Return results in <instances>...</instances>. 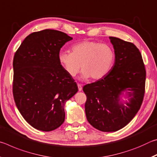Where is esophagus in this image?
Instances as JSON below:
<instances>
[{"label": "esophagus", "instance_id": "1", "mask_svg": "<svg viewBox=\"0 0 157 157\" xmlns=\"http://www.w3.org/2000/svg\"><path fill=\"white\" fill-rule=\"evenodd\" d=\"M78 90H79V91H82V85L80 84H78Z\"/></svg>", "mask_w": 157, "mask_h": 157}]
</instances>
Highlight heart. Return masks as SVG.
<instances>
[{
	"mask_svg": "<svg viewBox=\"0 0 157 157\" xmlns=\"http://www.w3.org/2000/svg\"><path fill=\"white\" fill-rule=\"evenodd\" d=\"M115 59L112 47L95 41L78 42L71 47V52L58 53V62L68 75L75 77L81 65L82 78L94 80L105 78L112 69Z\"/></svg>",
	"mask_w": 157,
	"mask_h": 157,
	"instance_id": "obj_1",
	"label": "heart"
}]
</instances>
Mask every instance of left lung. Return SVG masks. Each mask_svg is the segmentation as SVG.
<instances>
[{
	"label": "left lung",
	"instance_id": "8db88e82",
	"mask_svg": "<svg viewBox=\"0 0 157 157\" xmlns=\"http://www.w3.org/2000/svg\"><path fill=\"white\" fill-rule=\"evenodd\" d=\"M116 53L112 69L105 78L83 87L87 121L100 131L116 132L136 116L145 94L146 71L139 50L131 42L109 36ZM128 90L130 102H120Z\"/></svg>",
	"mask_w": 157,
	"mask_h": 157
}]
</instances>
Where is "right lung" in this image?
<instances>
[{"label": "right lung", "mask_w": 157, "mask_h": 157, "mask_svg": "<svg viewBox=\"0 0 157 157\" xmlns=\"http://www.w3.org/2000/svg\"><path fill=\"white\" fill-rule=\"evenodd\" d=\"M72 39L55 30L34 32L14 54V102L23 118L38 130L50 132L62 125L65 103L78 91L74 79L58 62L62 47Z\"/></svg>", "instance_id": "1"}]
</instances>
